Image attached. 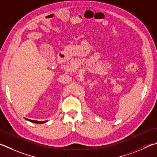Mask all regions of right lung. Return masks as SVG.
<instances>
[{
    "label": "right lung",
    "instance_id": "obj_1",
    "mask_svg": "<svg viewBox=\"0 0 157 157\" xmlns=\"http://www.w3.org/2000/svg\"><path fill=\"white\" fill-rule=\"evenodd\" d=\"M25 119H26V120L29 121H31V122H33V123H36V124H43V123H44V122H47V121H36V120H31V119H27V118H25Z\"/></svg>",
    "mask_w": 157,
    "mask_h": 157
}]
</instances>
